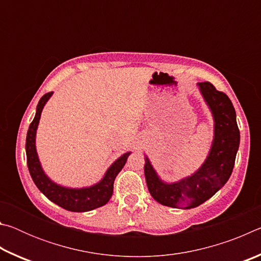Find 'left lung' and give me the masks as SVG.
<instances>
[{
    "mask_svg": "<svg viewBox=\"0 0 261 261\" xmlns=\"http://www.w3.org/2000/svg\"><path fill=\"white\" fill-rule=\"evenodd\" d=\"M199 87L215 122L214 141L204 165L190 177L167 184L159 179L147 158L145 161V177L151 196L161 205L174 208H193L214 196L230 177L240 146V129L230 99L210 82L199 83Z\"/></svg>",
    "mask_w": 261,
    "mask_h": 261,
    "instance_id": "1",
    "label": "left lung"
}]
</instances>
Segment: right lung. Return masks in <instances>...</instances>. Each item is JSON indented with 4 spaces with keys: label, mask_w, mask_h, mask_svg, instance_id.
Masks as SVG:
<instances>
[{
    "label": "right lung",
    "mask_w": 261,
    "mask_h": 261,
    "mask_svg": "<svg viewBox=\"0 0 261 261\" xmlns=\"http://www.w3.org/2000/svg\"><path fill=\"white\" fill-rule=\"evenodd\" d=\"M53 92H48L39 101L37 113L33 121L29 126L28 136H26V159L28 167L34 184L45 194L48 199L61 206L62 208L71 212H87L98 208L106 205L113 196L114 180L117 174L124 167L126 159L130 153L122 155L106 173L103 179L100 183L86 189H67L60 187L47 177L41 169L40 162L35 151V131L40 120L42 108L47 100L50 98Z\"/></svg>",
    "instance_id": "add662e5"
}]
</instances>
